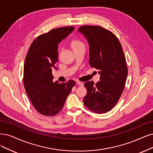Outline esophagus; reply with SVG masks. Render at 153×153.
Wrapping results in <instances>:
<instances>
[{"label":"esophagus","mask_w":153,"mask_h":153,"mask_svg":"<svg viewBox=\"0 0 153 153\" xmlns=\"http://www.w3.org/2000/svg\"><path fill=\"white\" fill-rule=\"evenodd\" d=\"M76 84H77V85L80 86H82L84 85V83L82 82H81V81H76Z\"/></svg>","instance_id":"esophagus-1"}]
</instances>
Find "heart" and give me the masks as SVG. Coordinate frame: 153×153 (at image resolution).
<instances>
[{"instance_id": "1", "label": "heart", "mask_w": 153, "mask_h": 153, "mask_svg": "<svg viewBox=\"0 0 153 153\" xmlns=\"http://www.w3.org/2000/svg\"><path fill=\"white\" fill-rule=\"evenodd\" d=\"M71 45L72 48L74 50V49H76V48H77L78 47H80L81 46H83L84 44H83V43L81 41L79 40V39H74L71 42Z\"/></svg>"}]
</instances>
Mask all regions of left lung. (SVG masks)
Listing matches in <instances>:
<instances>
[{
  "label": "left lung",
  "instance_id": "8db88e82",
  "mask_svg": "<svg viewBox=\"0 0 153 153\" xmlns=\"http://www.w3.org/2000/svg\"><path fill=\"white\" fill-rule=\"evenodd\" d=\"M89 44V65L98 70L100 81H86L84 104L96 114H105L117 103L127 77L126 60L120 42L114 33L98 26L78 29Z\"/></svg>",
  "mask_w": 153,
  "mask_h": 153
}]
</instances>
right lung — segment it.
Masks as SVG:
<instances>
[{"instance_id": "obj_1", "label": "right lung", "mask_w": 153, "mask_h": 153, "mask_svg": "<svg viewBox=\"0 0 153 153\" xmlns=\"http://www.w3.org/2000/svg\"><path fill=\"white\" fill-rule=\"evenodd\" d=\"M74 27H62L37 37L28 50L24 65V86L36 110L45 116H54L63 108L76 82H53L52 69L56 70L58 45Z\"/></svg>"}]
</instances>
